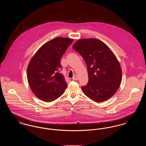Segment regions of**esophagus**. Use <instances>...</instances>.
<instances>
[{
	"label": "esophagus",
	"instance_id": "34e87169",
	"mask_svg": "<svg viewBox=\"0 0 146 146\" xmlns=\"http://www.w3.org/2000/svg\"><path fill=\"white\" fill-rule=\"evenodd\" d=\"M73 79L74 80H78V76H77L76 75L74 76H73Z\"/></svg>",
	"mask_w": 146,
	"mask_h": 146
}]
</instances>
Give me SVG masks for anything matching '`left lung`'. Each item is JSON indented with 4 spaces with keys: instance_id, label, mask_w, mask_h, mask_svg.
<instances>
[{
    "instance_id": "obj_1",
    "label": "left lung",
    "mask_w": 146,
    "mask_h": 146,
    "mask_svg": "<svg viewBox=\"0 0 146 146\" xmlns=\"http://www.w3.org/2000/svg\"><path fill=\"white\" fill-rule=\"evenodd\" d=\"M73 49L85 60L89 82L82 87L84 94L96 102L112 97L121 82L122 70L116 56L104 42L95 38L77 40Z\"/></svg>"
}]
</instances>
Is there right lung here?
Here are the masks:
<instances>
[{"instance_id": "right-lung-1", "label": "right lung", "mask_w": 146, "mask_h": 146, "mask_svg": "<svg viewBox=\"0 0 146 146\" xmlns=\"http://www.w3.org/2000/svg\"><path fill=\"white\" fill-rule=\"evenodd\" d=\"M73 39L56 37L46 42L31 59L27 70L29 86L36 97L51 102L60 97L67 84L62 74L61 59Z\"/></svg>"}]
</instances>
